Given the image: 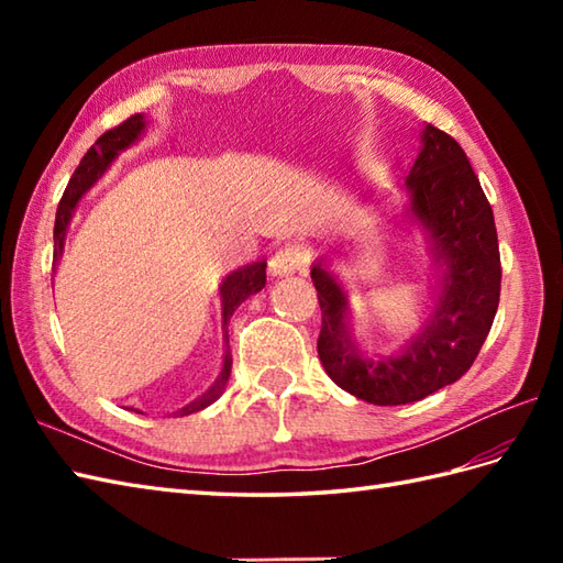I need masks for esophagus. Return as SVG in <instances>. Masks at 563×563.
Instances as JSON below:
<instances>
[{
  "label": "esophagus",
  "mask_w": 563,
  "mask_h": 563,
  "mask_svg": "<svg viewBox=\"0 0 563 563\" xmlns=\"http://www.w3.org/2000/svg\"><path fill=\"white\" fill-rule=\"evenodd\" d=\"M305 263H307L305 251L300 246L288 244L271 258V273L283 278V275H292L297 271H302Z\"/></svg>",
  "instance_id": "34e87169"
}]
</instances>
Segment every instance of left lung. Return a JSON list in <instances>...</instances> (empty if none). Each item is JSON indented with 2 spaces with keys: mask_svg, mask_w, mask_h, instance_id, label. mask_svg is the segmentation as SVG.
<instances>
[{
  "mask_svg": "<svg viewBox=\"0 0 563 563\" xmlns=\"http://www.w3.org/2000/svg\"><path fill=\"white\" fill-rule=\"evenodd\" d=\"M399 224L418 227L435 263V288L411 339L391 355H365L351 339V300L324 261L312 263L321 305L319 361L353 397L375 406L421 401L472 367L492 331L500 297L494 210L457 140L423 125L406 176Z\"/></svg>",
  "mask_w": 563,
  "mask_h": 563,
  "instance_id": "8db88e82",
  "label": "left lung"
}]
</instances>
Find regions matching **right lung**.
<instances>
[{"mask_svg":"<svg viewBox=\"0 0 563 563\" xmlns=\"http://www.w3.org/2000/svg\"><path fill=\"white\" fill-rule=\"evenodd\" d=\"M147 125L150 123H147L145 113L130 115L125 123L109 130V133H103L97 140V145H93L87 154H84V159L79 162L75 174H71L69 184H67L65 194H63V200H59V206H57L55 232H53V239H55V256H53V261L55 263L63 258L67 227L71 222V214H75V210L79 206V200L87 196V190H91V186L97 184L106 172H109V166L113 164V159H118V154L133 147L135 142L142 135H145ZM263 288H266V261L249 263V266H242V268L232 271L230 275H224L222 283H220L222 339H224L222 369H220V375L214 377L212 385L206 391H202L198 399L186 404L184 409H178L176 416H188V413L202 411V409H206V406H210L212 401H218L222 397V391L227 387V382H230V373H232V351H230V333H227V324H230L234 309L242 305L246 297L261 292Z\"/></svg>","mask_w":563,"mask_h":563,"instance_id":"1","label":"right lung"}]
</instances>
